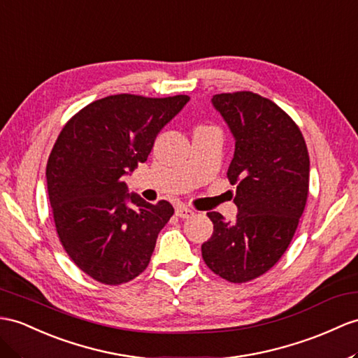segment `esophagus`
<instances>
[{
  "label": "esophagus",
  "mask_w": 358,
  "mask_h": 358,
  "mask_svg": "<svg viewBox=\"0 0 358 358\" xmlns=\"http://www.w3.org/2000/svg\"><path fill=\"white\" fill-rule=\"evenodd\" d=\"M196 214L194 209H191L188 206H184V205H179L176 208V215L180 217V219H189V217H193Z\"/></svg>",
  "instance_id": "1"
}]
</instances>
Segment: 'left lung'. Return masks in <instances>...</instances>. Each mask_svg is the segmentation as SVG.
Listing matches in <instances>:
<instances>
[{
    "label": "left lung",
    "instance_id": "1",
    "mask_svg": "<svg viewBox=\"0 0 358 358\" xmlns=\"http://www.w3.org/2000/svg\"><path fill=\"white\" fill-rule=\"evenodd\" d=\"M214 108L229 126L235 152L228 179L237 220L208 217L205 264L229 282H248L272 268L289 248L308 197L310 158L299 127L272 100L250 91L215 94Z\"/></svg>",
    "mask_w": 358,
    "mask_h": 358
}]
</instances>
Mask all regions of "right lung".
<instances>
[{
    "label": "right lung",
    "instance_id": "obj_1",
    "mask_svg": "<svg viewBox=\"0 0 358 358\" xmlns=\"http://www.w3.org/2000/svg\"><path fill=\"white\" fill-rule=\"evenodd\" d=\"M188 95H109L78 110L47 162V188L59 240L74 264L108 285L132 281L149 266L174 209L127 193L124 174L145 162L161 129Z\"/></svg>",
    "mask_w": 358,
    "mask_h": 358
}]
</instances>
